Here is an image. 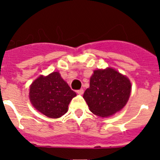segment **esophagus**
I'll return each instance as SVG.
<instances>
[{"mask_svg":"<svg viewBox=\"0 0 160 160\" xmlns=\"http://www.w3.org/2000/svg\"><path fill=\"white\" fill-rule=\"evenodd\" d=\"M83 92H84V90H83V89H80V90H77V94H80V95H82V94H83Z\"/></svg>","mask_w":160,"mask_h":160,"instance_id":"esophagus-1","label":"esophagus"}]
</instances>
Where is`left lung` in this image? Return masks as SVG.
<instances>
[{"instance_id": "obj_1", "label": "left lung", "mask_w": 160, "mask_h": 160, "mask_svg": "<svg viewBox=\"0 0 160 160\" xmlns=\"http://www.w3.org/2000/svg\"><path fill=\"white\" fill-rule=\"evenodd\" d=\"M131 91L129 78L108 67L94 70L83 98L90 111L103 118L121 111L128 102Z\"/></svg>"}]
</instances>
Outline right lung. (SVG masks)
<instances>
[{
	"label": "right lung",
	"mask_w": 160,
	"mask_h": 160,
	"mask_svg": "<svg viewBox=\"0 0 160 160\" xmlns=\"http://www.w3.org/2000/svg\"><path fill=\"white\" fill-rule=\"evenodd\" d=\"M76 93L58 72L41 75L29 87V100L39 112L52 118H60L68 111V106Z\"/></svg>",
	"instance_id": "1"
}]
</instances>
